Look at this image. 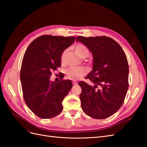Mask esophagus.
<instances>
[{
  "instance_id": "34e87169",
  "label": "esophagus",
  "mask_w": 147,
  "mask_h": 147,
  "mask_svg": "<svg viewBox=\"0 0 147 147\" xmlns=\"http://www.w3.org/2000/svg\"><path fill=\"white\" fill-rule=\"evenodd\" d=\"M72 84H74V85H77V82L74 80V81L72 82Z\"/></svg>"
}]
</instances>
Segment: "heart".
Masks as SVG:
<instances>
[{
    "label": "heart",
    "mask_w": 147,
    "mask_h": 147,
    "mask_svg": "<svg viewBox=\"0 0 147 147\" xmlns=\"http://www.w3.org/2000/svg\"><path fill=\"white\" fill-rule=\"evenodd\" d=\"M75 51L76 52L77 55L82 57V58H86L90 54L89 49L83 44H78L75 47ZM67 53V50H65L61 55V62L64 63V57ZM86 74V70L84 67H70L67 70L65 74L67 78L72 80H77L81 78L84 75Z\"/></svg>",
    "instance_id": "heart-1"
}]
</instances>
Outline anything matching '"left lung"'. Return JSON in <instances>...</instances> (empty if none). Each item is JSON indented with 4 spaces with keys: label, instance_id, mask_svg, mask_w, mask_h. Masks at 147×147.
<instances>
[{
    "label": "left lung",
    "instance_id": "left-lung-1",
    "mask_svg": "<svg viewBox=\"0 0 147 147\" xmlns=\"http://www.w3.org/2000/svg\"><path fill=\"white\" fill-rule=\"evenodd\" d=\"M91 52L93 66L86 78L94 84L80 82V94L83 112L95 119H105L121 107L129 87V65L122 48L110 37L78 36Z\"/></svg>",
    "mask_w": 147,
    "mask_h": 147
}]
</instances>
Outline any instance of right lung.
Instances as JSON below:
<instances>
[{"label": "right lung", "instance_id": "obj_1", "mask_svg": "<svg viewBox=\"0 0 147 147\" xmlns=\"http://www.w3.org/2000/svg\"><path fill=\"white\" fill-rule=\"evenodd\" d=\"M75 40V37L44 35L28 47L22 61L20 80L28 108L42 119L58 115L62 102L72 88L71 80L50 81L53 70L61 65V55Z\"/></svg>", "mask_w": 147, "mask_h": 147}]
</instances>
